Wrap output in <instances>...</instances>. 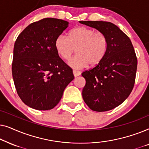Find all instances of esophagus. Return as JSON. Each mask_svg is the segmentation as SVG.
<instances>
[{
    "mask_svg": "<svg viewBox=\"0 0 149 149\" xmlns=\"http://www.w3.org/2000/svg\"><path fill=\"white\" fill-rule=\"evenodd\" d=\"M73 74H74V76L76 77L79 76V75L81 74V72L78 70H73Z\"/></svg>",
    "mask_w": 149,
    "mask_h": 149,
    "instance_id": "34e87169",
    "label": "esophagus"
}]
</instances>
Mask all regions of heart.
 <instances>
[{
  "mask_svg": "<svg viewBox=\"0 0 149 149\" xmlns=\"http://www.w3.org/2000/svg\"><path fill=\"white\" fill-rule=\"evenodd\" d=\"M55 47L64 60H69L75 52L77 54L69 61L73 68L81 69L89 64H98L104 58L109 47L105 34L87 27L75 28L68 32V36L60 34L56 38Z\"/></svg>",
  "mask_w": 149,
  "mask_h": 149,
  "instance_id": "1",
  "label": "heart"
}]
</instances>
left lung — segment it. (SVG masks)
Wrapping results in <instances>:
<instances>
[{
    "instance_id": "1",
    "label": "left lung",
    "mask_w": 149,
    "mask_h": 149,
    "mask_svg": "<svg viewBox=\"0 0 149 149\" xmlns=\"http://www.w3.org/2000/svg\"><path fill=\"white\" fill-rule=\"evenodd\" d=\"M107 36L109 47L102 60L83 72L86 83L83 100L92 111L104 112L115 109L131 93L135 83L138 61L130 38L111 22L80 21Z\"/></svg>"
}]
</instances>
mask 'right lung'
<instances>
[{
    "label": "right lung",
    "instance_id": "add662e5",
    "mask_svg": "<svg viewBox=\"0 0 149 149\" xmlns=\"http://www.w3.org/2000/svg\"><path fill=\"white\" fill-rule=\"evenodd\" d=\"M68 26L64 20L44 18L28 26L15 40L12 75L18 95L29 107L52 109L74 78L55 47L56 38Z\"/></svg>",
    "mask_w": 149,
    "mask_h": 149
}]
</instances>
